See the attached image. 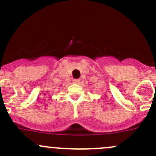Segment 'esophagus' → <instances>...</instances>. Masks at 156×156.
Returning <instances> with one entry per match:
<instances>
[{
    "label": "esophagus",
    "instance_id": "obj_1",
    "mask_svg": "<svg viewBox=\"0 0 156 156\" xmlns=\"http://www.w3.org/2000/svg\"><path fill=\"white\" fill-rule=\"evenodd\" d=\"M73 82L74 83H79L80 82V80H73Z\"/></svg>",
    "mask_w": 156,
    "mask_h": 156
}]
</instances>
